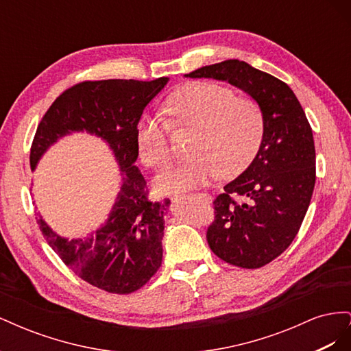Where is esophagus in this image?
<instances>
[{
  "instance_id": "1",
  "label": "esophagus",
  "mask_w": 351,
  "mask_h": 351,
  "mask_svg": "<svg viewBox=\"0 0 351 351\" xmlns=\"http://www.w3.org/2000/svg\"><path fill=\"white\" fill-rule=\"evenodd\" d=\"M192 196H195V197H197V199H204V200H210V196H209L208 193H195V195H192Z\"/></svg>"
}]
</instances>
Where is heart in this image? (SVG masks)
Segmentation results:
<instances>
[{
	"label": "heart",
	"mask_w": 351,
	"mask_h": 351,
	"mask_svg": "<svg viewBox=\"0 0 351 351\" xmlns=\"http://www.w3.org/2000/svg\"><path fill=\"white\" fill-rule=\"evenodd\" d=\"M159 115H145L137 124L136 142L143 162L164 169L173 159L169 125L195 130L190 161L158 178L159 192H183L202 187L222 174L237 176L256 155L265 130L261 105L249 97H236L226 84L192 82L174 90Z\"/></svg>",
	"instance_id": "heart-1"
}]
</instances>
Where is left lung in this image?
I'll use <instances>...</instances> for the list:
<instances>
[{"instance_id": "left-lung-1", "label": "left lung", "mask_w": 351, "mask_h": 351, "mask_svg": "<svg viewBox=\"0 0 351 351\" xmlns=\"http://www.w3.org/2000/svg\"><path fill=\"white\" fill-rule=\"evenodd\" d=\"M186 76L226 80L262 108L259 151L214 200L215 218L206 231L219 259L239 268H262L290 246L309 208L316 180L312 127L289 84L247 62L227 60Z\"/></svg>"}]
</instances>
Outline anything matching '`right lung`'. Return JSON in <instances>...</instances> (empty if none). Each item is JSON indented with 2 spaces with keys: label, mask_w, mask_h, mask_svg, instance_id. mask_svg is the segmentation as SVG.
Here are the masks:
<instances>
[{
  "label": "right lung",
  "mask_w": 351,
  "mask_h": 351,
  "mask_svg": "<svg viewBox=\"0 0 351 351\" xmlns=\"http://www.w3.org/2000/svg\"><path fill=\"white\" fill-rule=\"evenodd\" d=\"M168 82L86 80L62 92L38 125L30 146V168L60 137L71 132L99 136L112 149L123 184L108 221L89 237L67 240L42 217L38 226L60 259L83 281L112 294H130L149 281L162 262L164 205L149 199L146 180L134 165L142 112Z\"/></svg>",
  "instance_id": "1"
}]
</instances>
